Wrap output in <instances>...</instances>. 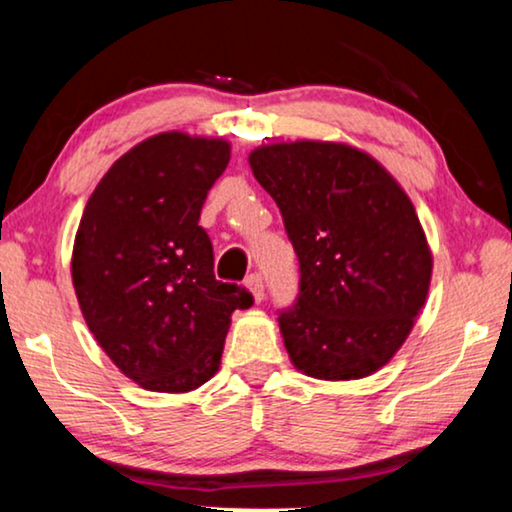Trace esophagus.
Instances as JSON below:
<instances>
[{"instance_id":"esophagus-1","label":"esophagus","mask_w":512,"mask_h":512,"mask_svg":"<svg viewBox=\"0 0 512 512\" xmlns=\"http://www.w3.org/2000/svg\"><path fill=\"white\" fill-rule=\"evenodd\" d=\"M247 289L251 291V296H254L256 303H261L265 298V286H263V277L254 272V275L247 277Z\"/></svg>"}]
</instances>
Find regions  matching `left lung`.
Masks as SVG:
<instances>
[{"label":"left lung","mask_w":512,"mask_h":512,"mask_svg":"<svg viewBox=\"0 0 512 512\" xmlns=\"http://www.w3.org/2000/svg\"><path fill=\"white\" fill-rule=\"evenodd\" d=\"M300 263L296 303L279 310L293 366L319 380L382 368L412 331L431 282L415 207L384 167L331 142L251 151Z\"/></svg>","instance_id":"8db88e82"}]
</instances>
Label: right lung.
Here are the masks:
<instances>
[{
  "label": "right lung",
  "mask_w": 512,
  "mask_h": 512,
  "mask_svg": "<svg viewBox=\"0 0 512 512\" xmlns=\"http://www.w3.org/2000/svg\"><path fill=\"white\" fill-rule=\"evenodd\" d=\"M228 160L223 139L163 132L118 158L83 209L72 254L83 319L144 389L179 394L214 377L230 314L254 303L214 277L198 226Z\"/></svg>",
  "instance_id": "add662e5"
}]
</instances>
